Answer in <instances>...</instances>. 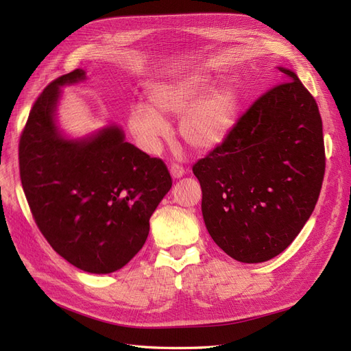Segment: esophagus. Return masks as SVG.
Returning <instances> with one entry per match:
<instances>
[{"label": "esophagus", "mask_w": 351, "mask_h": 351, "mask_svg": "<svg viewBox=\"0 0 351 351\" xmlns=\"http://www.w3.org/2000/svg\"><path fill=\"white\" fill-rule=\"evenodd\" d=\"M169 173H171V177H173L174 180L182 178V177L186 174L184 168H183L182 165H178V164H173L171 167H169Z\"/></svg>", "instance_id": "34e87169"}]
</instances>
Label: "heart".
Segmentation results:
<instances>
[{
	"label": "heart",
	"instance_id": "b5f03b06",
	"mask_svg": "<svg viewBox=\"0 0 351 351\" xmlns=\"http://www.w3.org/2000/svg\"><path fill=\"white\" fill-rule=\"evenodd\" d=\"M204 74H186L154 83L146 104H134L129 112V127L147 151H156L169 124L180 119L178 132L184 143L197 152H209L227 141L240 111L237 90L226 84L212 89Z\"/></svg>",
	"mask_w": 351,
	"mask_h": 351
}]
</instances>
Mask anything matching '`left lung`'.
I'll return each mask as SVG.
<instances>
[{
	"instance_id": "8db88e82",
	"label": "left lung",
	"mask_w": 351,
	"mask_h": 351,
	"mask_svg": "<svg viewBox=\"0 0 351 351\" xmlns=\"http://www.w3.org/2000/svg\"><path fill=\"white\" fill-rule=\"evenodd\" d=\"M240 117L227 141L193 165L209 236L244 263L269 261L309 219L325 173L322 120L297 74Z\"/></svg>"
}]
</instances>
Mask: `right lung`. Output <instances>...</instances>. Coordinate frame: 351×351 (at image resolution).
Here are the masks:
<instances>
[{
	"mask_svg": "<svg viewBox=\"0 0 351 351\" xmlns=\"http://www.w3.org/2000/svg\"><path fill=\"white\" fill-rule=\"evenodd\" d=\"M76 69L44 89L20 137V178L42 234L60 256L90 274L121 269L149 234V219L173 186L165 164L108 124L70 137L57 120L62 89L86 80Z\"/></svg>",
	"mask_w": 351,
	"mask_h": 351,
	"instance_id": "add662e5",
	"label": "right lung"
}]
</instances>
